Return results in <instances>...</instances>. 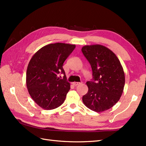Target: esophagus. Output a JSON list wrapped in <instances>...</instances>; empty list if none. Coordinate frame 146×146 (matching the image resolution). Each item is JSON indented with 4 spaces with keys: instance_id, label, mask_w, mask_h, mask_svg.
<instances>
[{
    "instance_id": "esophagus-1",
    "label": "esophagus",
    "mask_w": 146,
    "mask_h": 146,
    "mask_svg": "<svg viewBox=\"0 0 146 146\" xmlns=\"http://www.w3.org/2000/svg\"><path fill=\"white\" fill-rule=\"evenodd\" d=\"M81 83H80V82H73V85L74 86H77V85H80V84H81Z\"/></svg>"
}]
</instances>
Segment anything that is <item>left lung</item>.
<instances>
[{"instance_id": "8db88e82", "label": "left lung", "mask_w": 146, "mask_h": 146, "mask_svg": "<svg viewBox=\"0 0 146 146\" xmlns=\"http://www.w3.org/2000/svg\"><path fill=\"white\" fill-rule=\"evenodd\" d=\"M82 51L91 65L93 76L86 82L88 91L83 96V103L97 112L109 109L119 100L124 87L120 62L112 51L102 45L85 46Z\"/></svg>"}]
</instances>
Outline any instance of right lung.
Segmentation results:
<instances>
[{"label":"right lung","instance_id":"add662e5","mask_svg":"<svg viewBox=\"0 0 146 146\" xmlns=\"http://www.w3.org/2000/svg\"><path fill=\"white\" fill-rule=\"evenodd\" d=\"M75 48L65 43L49 44L34 54L26 73V85L33 100L46 110L60 107L70 89L63 65ZM64 75L63 79L58 75Z\"/></svg>","mask_w":146,"mask_h":146}]
</instances>
